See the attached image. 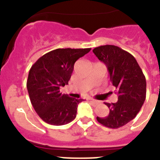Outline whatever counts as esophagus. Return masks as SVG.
I'll return each mask as SVG.
<instances>
[{
    "label": "esophagus",
    "mask_w": 160,
    "mask_h": 160,
    "mask_svg": "<svg viewBox=\"0 0 160 160\" xmlns=\"http://www.w3.org/2000/svg\"><path fill=\"white\" fill-rule=\"evenodd\" d=\"M89 100H90V101L91 102L94 103V104H97V103H98V101H96V100L93 99V98H89Z\"/></svg>",
    "instance_id": "34e87169"
}]
</instances>
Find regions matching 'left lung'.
<instances>
[{
    "label": "left lung",
    "mask_w": 160,
    "mask_h": 160,
    "mask_svg": "<svg viewBox=\"0 0 160 160\" xmlns=\"http://www.w3.org/2000/svg\"><path fill=\"white\" fill-rule=\"evenodd\" d=\"M96 57L107 66L111 83L115 87L118 101L105 102L110 113L98 122L116 129L135 118L146 99V78L133 55L121 48L106 45L93 49Z\"/></svg>",
    "instance_id": "8db88e82"
}]
</instances>
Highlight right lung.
<instances>
[{"label": "right lung", "instance_id": "right-lung-1", "mask_svg": "<svg viewBox=\"0 0 160 160\" xmlns=\"http://www.w3.org/2000/svg\"><path fill=\"white\" fill-rule=\"evenodd\" d=\"M87 49H57L44 54L32 65L28 76L30 102L37 114L48 124L65 125L76 118V99L60 92L68 84L76 61L90 51Z\"/></svg>", "mask_w": 160, "mask_h": 160}]
</instances>
